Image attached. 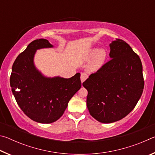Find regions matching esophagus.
Masks as SVG:
<instances>
[{"instance_id":"obj_1","label":"esophagus","mask_w":155,"mask_h":155,"mask_svg":"<svg viewBox=\"0 0 155 155\" xmlns=\"http://www.w3.org/2000/svg\"><path fill=\"white\" fill-rule=\"evenodd\" d=\"M87 78H88V74H87V73L82 72L81 74V82H82V83H83L84 81L87 79Z\"/></svg>"}]
</instances>
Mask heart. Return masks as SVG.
<instances>
[{"instance_id":"heart-1","label":"heart","mask_w":155,"mask_h":155,"mask_svg":"<svg viewBox=\"0 0 155 155\" xmlns=\"http://www.w3.org/2000/svg\"><path fill=\"white\" fill-rule=\"evenodd\" d=\"M107 59V52L104 49L91 48L86 54L85 59L90 61L88 65V70L91 72H95L103 66Z\"/></svg>"}]
</instances>
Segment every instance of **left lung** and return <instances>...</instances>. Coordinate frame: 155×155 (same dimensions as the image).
<instances>
[{"instance_id":"8db88e82","label":"left lung","mask_w":155,"mask_h":155,"mask_svg":"<svg viewBox=\"0 0 155 155\" xmlns=\"http://www.w3.org/2000/svg\"><path fill=\"white\" fill-rule=\"evenodd\" d=\"M109 46L111 59L83 83L88 91L90 115L105 124L127 116L135 108L144 87L140 57L120 39Z\"/></svg>"}]
</instances>
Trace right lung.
<instances>
[{"label":"right lung","mask_w":155,"mask_h":155,"mask_svg":"<svg viewBox=\"0 0 155 155\" xmlns=\"http://www.w3.org/2000/svg\"><path fill=\"white\" fill-rule=\"evenodd\" d=\"M53 46L45 39L28 44L13 64L10 85L22 111L33 121L49 124L64 114L68 102L80 90V73L70 78L46 77L34 65L36 51Z\"/></svg>","instance_id":"obj_1"}]
</instances>
